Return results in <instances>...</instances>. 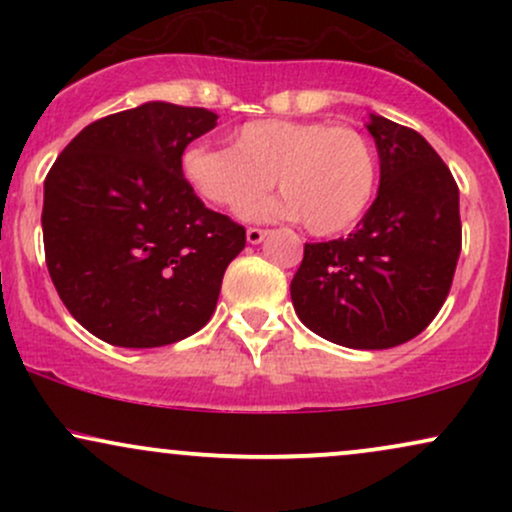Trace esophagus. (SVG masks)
Here are the masks:
<instances>
[{
    "label": "esophagus",
    "mask_w": 512,
    "mask_h": 512,
    "mask_svg": "<svg viewBox=\"0 0 512 512\" xmlns=\"http://www.w3.org/2000/svg\"><path fill=\"white\" fill-rule=\"evenodd\" d=\"M267 236L269 231H264V228H248V233H245V238H248L250 245H260Z\"/></svg>",
    "instance_id": "obj_1"
}]
</instances>
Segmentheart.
Listing matches in <instances>:
<instances>
[{
	"mask_svg": "<svg viewBox=\"0 0 512 512\" xmlns=\"http://www.w3.org/2000/svg\"><path fill=\"white\" fill-rule=\"evenodd\" d=\"M233 146L187 144L182 180L204 202L238 211L273 184L285 195L245 209L252 221L305 219L308 231L334 236L366 214L378 187V158L361 132L320 120H252Z\"/></svg>",
	"mask_w": 512,
	"mask_h": 512,
	"instance_id": "1",
	"label": "heart"
}]
</instances>
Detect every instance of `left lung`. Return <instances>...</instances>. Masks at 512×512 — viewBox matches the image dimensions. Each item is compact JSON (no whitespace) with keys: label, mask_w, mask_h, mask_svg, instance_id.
Masks as SVG:
<instances>
[{"label":"left lung","mask_w":512,"mask_h":512,"mask_svg":"<svg viewBox=\"0 0 512 512\" xmlns=\"http://www.w3.org/2000/svg\"><path fill=\"white\" fill-rule=\"evenodd\" d=\"M378 197L356 231L305 243L291 301L308 330L349 349H392L421 334L448 298L462 248L460 190L414 129L368 115Z\"/></svg>","instance_id":"8db88e82"}]
</instances>
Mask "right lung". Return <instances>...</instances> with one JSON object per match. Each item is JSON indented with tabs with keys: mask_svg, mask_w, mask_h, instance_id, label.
Returning a JSON list of instances; mask_svg holds the SVG:
<instances>
[{
	"mask_svg": "<svg viewBox=\"0 0 512 512\" xmlns=\"http://www.w3.org/2000/svg\"><path fill=\"white\" fill-rule=\"evenodd\" d=\"M219 115L149 101L91 122L45 178V260L79 325L125 349L175 344L214 315L245 228L180 173Z\"/></svg>",
	"mask_w": 512,
	"mask_h": 512,
	"instance_id": "obj_1",
	"label": "right lung"
}]
</instances>
